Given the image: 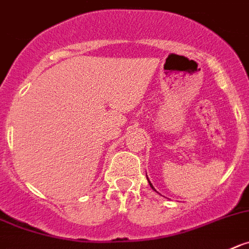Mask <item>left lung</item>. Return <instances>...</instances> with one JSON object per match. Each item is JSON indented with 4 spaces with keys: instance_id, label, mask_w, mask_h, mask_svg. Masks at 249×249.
Instances as JSON below:
<instances>
[{
    "instance_id": "1",
    "label": "left lung",
    "mask_w": 249,
    "mask_h": 249,
    "mask_svg": "<svg viewBox=\"0 0 249 249\" xmlns=\"http://www.w3.org/2000/svg\"><path fill=\"white\" fill-rule=\"evenodd\" d=\"M147 179H148V178H147ZM149 185H150V188H152V189H154V188H153V185H152V184H150V182H149Z\"/></svg>"
}]
</instances>
